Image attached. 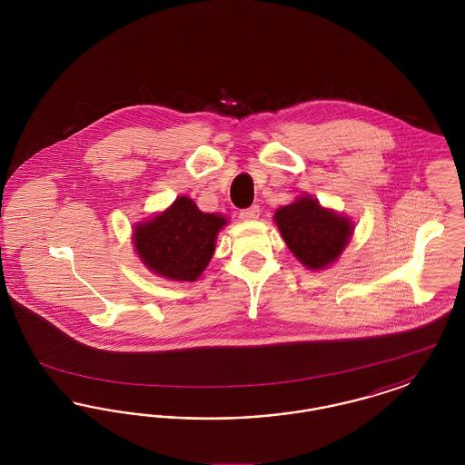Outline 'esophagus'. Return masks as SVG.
<instances>
[{"instance_id": "esophagus-1", "label": "esophagus", "mask_w": 465, "mask_h": 465, "mask_svg": "<svg viewBox=\"0 0 465 465\" xmlns=\"http://www.w3.org/2000/svg\"><path fill=\"white\" fill-rule=\"evenodd\" d=\"M258 216H260V205H251V207H247V209L241 211V214H239V218L243 220V222L258 220Z\"/></svg>"}]
</instances>
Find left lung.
I'll use <instances>...</instances> for the list:
<instances>
[{"label": "left lung", "instance_id": "1", "mask_svg": "<svg viewBox=\"0 0 465 465\" xmlns=\"http://www.w3.org/2000/svg\"><path fill=\"white\" fill-rule=\"evenodd\" d=\"M273 220L289 251L309 270L334 263L354 233V223L347 216L322 207L310 195L277 209Z\"/></svg>", "mask_w": 465, "mask_h": 465}]
</instances>
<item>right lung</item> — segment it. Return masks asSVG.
<instances>
[{
  "label": "right lung",
  "instance_id": "right-lung-1",
  "mask_svg": "<svg viewBox=\"0 0 465 465\" xmlns=\"http://www.w3.org/2000/svg\"><path fill=\"white\" fill-rule=\"evenodd\" d=\"M226 218L202 213L188 197H177L150 222L134 226V249L141 262L169 281H197L209 265Z\"/></svg>",
  "mask_w": 465,
  "mask_h": 465
}]
</instances>
